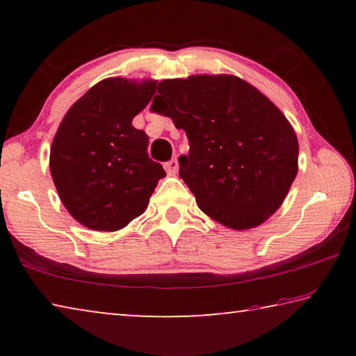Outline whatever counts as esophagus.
<instances>
[{
    "label": "esophagus",
    "instance_id": "esophagus-1",
    "mask_svg": "<svg viewBox=\"0 0 356 356\" xmlns=\"http://www.w3.org/2000/svg\"><path fill=\"white\" fill-rule=\"evenodd\" d=\"M165 170H166L168 174H170V176H174V174H176L177 170H179V161H177V159H172V160H170V161H166V163H165Z\"/></svg>",
    "mask_w": 356,
    "mask_h": 356
}]
</instances>
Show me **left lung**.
I'll return each instance as SVG.
<instances>
[{
    "instance_id": "left-lung-1",
    "label": "left lung",
    "mask_w": 356,
    "mask_h": 356,
    "mask_svg": "<svg viewBox=\"0 0 356 356\" xmlns=\"http://www.w3.org/2000/svg\"><path fill=\"white\" fill-rule=\"evenodd\" d=\"M150 111L188 138L179 176L210 218L232 229L259 226L284 201L298 171V141L284 114L232 75L163 80Z\"/></svg>"
}]
</instances>
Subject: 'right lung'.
Returning <instances> with one entry per match:
<instances>
[{"instance_id": "obj_1", "label": "right lung", "mask_w": 356, "mask_h": 356, "mask_svg": "<svg viewBox=\"0 0 356 356\" xmlns=\"http://www.w3.org/2000/svg\"><path fill=\"white\" fill-rule=\"evenodd\" d=\"M155 81L108 78L65 113L50 150V171L65 209L94 231H118L147 207L163 166L131 120L155 94Z\"/></svg>"}]
</instances>
